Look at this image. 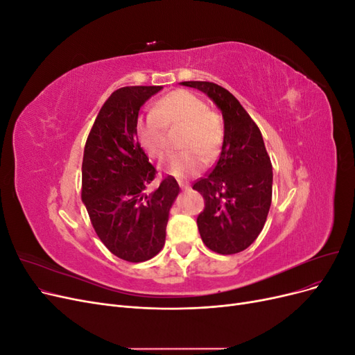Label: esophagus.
<instances>
[{"label": "esophagus", "mask_w": 355, "mask_h": 355, "mask_svg": "<svg viewBox=\"0 0 355 355\" xmlns=\"http://www.w3.org/2000/svg\"><path fill=\"white\" fill-rule=\"evenodd\" d=\"M179 187H180L182 189H188V188H189L188 184H185V182H180V180H179Z\"/></svg>", "instance_id": "34e87169"}]
</instances>
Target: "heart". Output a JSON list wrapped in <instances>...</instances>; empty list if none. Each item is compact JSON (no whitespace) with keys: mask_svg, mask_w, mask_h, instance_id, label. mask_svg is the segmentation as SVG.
Segmentation results:
<instances>
[{"mask_svg":"<svg viewBox=\"0 0 355 355\" xmlns=\"http://www.w3.org/2000/svg\"><path fill=\"white\" fill-rule=\"evenodd\" d=\"M180 125L179 146L184 151L171 154L163 168L175 178L196 175L206 160L213 161L220 153L225 127L220 115L207 108L200 96L188 90H173L155 102L151 114L139 116L136 137L144 151L161 159L167 151L166 130Z\"/></svg>","mask_w":355,"mask_h":355,"instance_id":"b5f03b06","label":"heart"}]
</instances>
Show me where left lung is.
I'll list each match as a JSON object with an SVG mask.
<instances>
[{
  "mask_svg": "<svg viewBox=\"0 0 355 355\" xmlns=\"http://www.w3.org/2000/svg\"><path fill=\"white\" fill-rule=\"evenodd\" d=\"M206 93L222 111L225 139L210 173L192 189L204 198L197 225L211 252L234 254L245 250L261 234L272 200V164L259 127L232 93L209 81H184Z\"/></svg>",
  "mask_w": 355,
  "mask_h": 355,
  "instance_id": "left-lung-1",
  "label": "left lung"
}]
</instances>
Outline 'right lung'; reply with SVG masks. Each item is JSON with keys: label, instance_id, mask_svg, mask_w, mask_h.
I'll list each match as a JSON object with an SVG mask.
<instances>
[{"label": "right lung", "instance_id": "1", "mask_svg": "<svg viewBox=\"0 0 355 355\" xmlns=\"http://www.w3.org/2000/svg\"><path fill=\"white\" fill-rule=\"evenodd\" d=\"M161 85L115 90L101 108L84 146L81 200L101 241L127 262H145L166 241L171 204L179 194L173 176L145 194L157 170L136 137L141 106Z\"/></svg>", "mask_w": 355, "mask_h": 355}]
</instances>
